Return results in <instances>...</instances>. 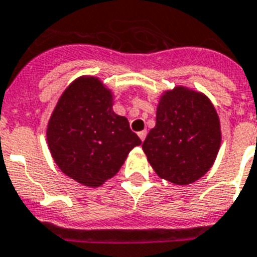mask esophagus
I'll list each match as a JSON object with an SVG mask.
<instances>
[{
	"mask_svg": "<svg viewBox=\"0 0 257 257\" xmlns=\"http://www.w3.org/2000/svg\"><path fill=\"white\" fill-rule=\"evenodd\" d=\"M146 135H148L146 131H141V132H139V137L141 139V141H144V140L146 139Z\"/></svg>",
	"mask_w": 257,
	"mask_h": 257,
	"instance_id": "1",
	"label": "esophagus"
}]
</instances>
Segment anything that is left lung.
<instances>
[{
	"mask_svg": "<svg viewBox=\"0 0 257 257\" xmlns=\"http://www.w3.org/2000/svg\"><path fill=\"white\" fill-rule=\"evenodd\" d=\"M221 145L218 115L206 96L176 87L162 96L155 126L142 144L159 178L189 184L214 163Z\"/></svg>",
	"mask_w": 257,
	"mask_h": 257,
	"instance_id": "1",
	"label": "left lung"
}]
</instances>
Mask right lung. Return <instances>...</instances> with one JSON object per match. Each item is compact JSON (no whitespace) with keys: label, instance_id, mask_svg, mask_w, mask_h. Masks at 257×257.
<instances>
[{"label":"right lung","instance_id":"add662e5","mask_svg":"<svg viewBox=\"0 0 257 257\" xmlns=\"http://www.w3.org/2000/svg\"><path fill=\"white\" fill-rule=\"evenodd\" d=\"M49 150L61 171L98 187L117 174L141 140L124 116L112 111V95L96 78H79L60 98L47 131Z\"/></svg>","mask_w":257,"mask_h":257}]
</instances>
